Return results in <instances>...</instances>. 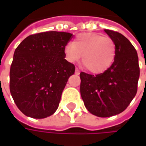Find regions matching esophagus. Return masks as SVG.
Here are the masks:
<instances>
[{"label":"esophagus","instance_id":"1","mask_svg":"<svg viewBox=\"0 0 146 146\" xmlns=\"http://www.w3.org/2000/svg\"><path fill=\"white\" fill-rule=\"evenodd\" d=\"M75 73L76 74H80V70L78 69H76V71H75Z\"/></svg>","mask_w":146,"mask_h":146}]
</instances>
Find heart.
Instances as JSON below:
<instances>
[{"instance_id":"b5f03b06","label":"heart","mask_w":146,"mask_h":146,"mask_svg":"<svg viewBox=\"0 0 146 146\" xmlns=\"http://www.w3.org/2000/svg\"><path fill=\"white\" fill-rule=\"evenodd\" d=\"M116 44L112 39L96 33H80L72 44H67L64 52L70 62H76L82 55V62L92 73L106 72L116 57Z\"/></svg>"}]
</instances>
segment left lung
Returning a JSON list of instances; mask_svg holds the SVG:
<instances>
[{
	"mask_svg": "<svg viewBox=\"0 0 146 146\" xmlns=\"http://www.w3.org/2000/svg\"><path fill=\"white\" fill-rule=\"evenodd\" d=\"M116 44V57L106 72L96 76L81 72L80 95L87 110L99 117L122 113L135 98L140 69L135 47L121 33L105 30Z\"/></svg>",
	"mask_w": 146,
	"mask_h": 146,
	"instance_id": "1",
	"label": "left lung"
}]
</instances>
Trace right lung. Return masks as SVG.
<instances>
[{
	"instance_id": "right-lung-1",
	"label": "right lung",
	"mask_w": 146,
	"mask_h": 146,
	"mask_svg": "<svg viewBox=\"0 0 146 146\" xmlns=\"http://www.w3.org/2000/svg\"><path fill=\"white\" fill-rule=\"evenodd\" d=\"M73 37L48 31L27 36L14 53L10 68V92L26 116L43 119L57 110L75 66L65 59L64 49Z\"/></svg>"
}]
</instances>
